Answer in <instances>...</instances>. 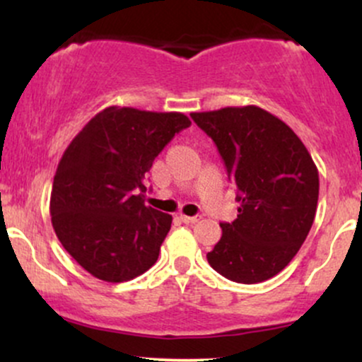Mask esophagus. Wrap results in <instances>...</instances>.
Instances as JSON below:
<instances>
[{
  "instance_id": "esophagus-1",
  "label": "esophagus",
  "mask_w": 362,
  "mask_h": 362,
  "mask_svg": "<svg viewBox=\"0 0 362 362\" xmlns=\"http://www.w3.org/2000/svg\"><path fill=\"white\" fill-rule=\"evenodd\" d=\"M180 219L184 221L185 224H195L201 219V216H185V214H180Z\"/></svg>"
}]
</instances>
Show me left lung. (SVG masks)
I'll use <instances>...</instances> for the list:
<instances>
[{"instance_id":"left-lung-1","label":"left lung","mask_w":362,"mask_h":362,"mask_svg":"<svg viewBox=\"0 0 362 362\" xmlns=\"http://www.w3.org/2000/svg\"><path fill=\"white\" fill-rule=\"evenodd\" d=\"M214 141L240 202L207 262L226 279L255 284L279 274L310 233L318 170L288 124L257 105L190 114Z\"/></svg>"}]
</instances>
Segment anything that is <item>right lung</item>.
I'll return each mask as SVG.
<instances>
[{
    "label": "right lung",
    "mask_w": 362,
    "mask_h": 362,
    "mask_svg": "<svg viewBox=\"0 0 362 362\" xmlns=\"http://www.w3.org/2000/svg\"><path fill=\"white\" fill-rule=\"evenodd\" d=\"M189 126L180 112L107 107L66 148L54 175L52 228L93 277L124 282L158 260L172 216L144 204V175Z\"/></svg>",
    "instance_id": "right-lung-1"
}]
</instances>
